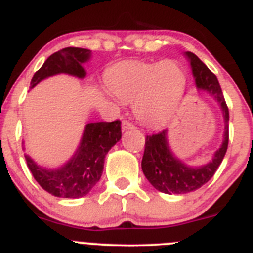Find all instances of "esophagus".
I'll return each mask as SVG.
<instances>
[{"label": "esophagus", "mask_w": 253, "mask_h": 253, "mask_svg": "<svg viewBox=\"0 0 253 253\" xmlns=\"http://www.w3.org/2000/svg\"><path fill=\"white\" fill-rule=\"evenodd\" d=\"M135 126H134L133 123L128 122V120H123L122 123V130L123 131H126V130H131V129H134Z\"/></svg>", "instance_id": "1"}]
</instances>
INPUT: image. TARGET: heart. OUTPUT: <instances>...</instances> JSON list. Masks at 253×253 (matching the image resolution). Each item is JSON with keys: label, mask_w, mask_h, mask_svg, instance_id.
<instances>
[{"label": "heart", "mask_w": 253, "mask_h": 253, "mask_svg": "<svg viewBox=\"0 0 253 253\" xmlns=\"http://www.w3.org/2000/svg\"><path fill=\"white\" fill-rule=\"evenodd\" d=\"M109 89L103 95L114 105L120 101L133 103V111L143 124L161 126L168 122L179 106L187 76L179 62L124 61L111 66L105 73Z\"/></svg>", "instance_id": "heart-1"}]
</instances>
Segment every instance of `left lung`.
Returning <instances> with one entry per match:
<instances>
[{
    "label": "left lung",
    "mask_w": 253,
    "mask_h": 253,
    "mask_svg": "<svg viewBox=\"0 0 253 253\" xmlns=\"http://www.w3.org/2000/svg\"><path fill=\"white\" fill-rule=\"evenodd\" d=\"M184 56L191 65L197 89L208 92L218 103L224 120V133L221 147L213 153L212 159L202 166H189L178 158L169 145L168 130L147 136L143 173L157 191L167 194H184L201 188L214 175L228 147L229 114L218 79L193 52L185 51Z\"/></svg>",
    "instance_id": "1"
}]
</instances>
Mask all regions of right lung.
Returning a JSON list of instances; mask_svg holds the SVG:
<instances>
[{
	"label": "right lung",
	"instance_id": "right-lung-1",
	"mask_svg": "<svg viewBox=\"0 0 253 253\" xmlns=\"http://www.w3.org/2000/svg\"><path fill=\"white\" fill-rule=\"evenodd\" d=\"M91 59L87 48L66 47L51 55L31 79L30 89L50 76L66 74L84 79V64ZM122 139L120 122L89 123L85 125L80 143L68 162L57 168L40 166L25 153L27 167L36 182L50 194L60 198H80L91 191L101 178L109 150ZM25 142L22 149L25 150Z\"/></svg>",
	"mask_w": 253,
	"mask_h": 253
}]
</instances>
